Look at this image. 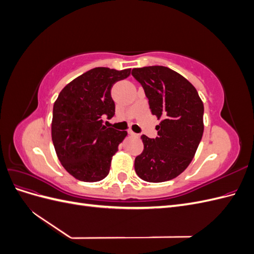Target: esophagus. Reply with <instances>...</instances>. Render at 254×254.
Segmentation results:
<instances>
[{
  "mask_svg": "<svg viewBox=\"0 0 254 254\" xmlns=\"http://www.w3.org/2000/svg\"><path fill=\"white\" fill-rule=\"evenodd\" d=\"M128 134L129 135H132V136H137V134L136 133H134L132 130H128Z\"/></svg>",
  "mask_w": 254,
  "mask_h": 254,
  "instance_id": "1",
  "label": "esophagus"
}]
</instances>
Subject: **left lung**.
Here are the masks:
<instances>
[{
	"label": "left lung",
	"mask_w": 254,
	"mask_h": 254,
	"mask_svg": "<svg viewBox=\"0 0 254 254\" xmlns=\"http://www.w3.org/2000/svg\"><path fill=\"white\" fill-rule=\"evenodd\" d=\"M161 123L158 136L142 135L143 152L134 160L141 179L164 182L179 176L193 160L203 133V104L195 87L182 75L162 65L133 68Z\"/></svg>",
	"instance_id": "obj_1"
}]
</instances>
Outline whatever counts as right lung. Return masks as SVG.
<instances>
[{
	"mask_svg": "<svg viewBox=\"0 0 254 254\" xmlns=\"http://www.w3.org/2000/svg\"><path fill=\"white\" fill-rule=\"evenodd\" d=\"M130 71L92 68L67 83L54 104L53 144L61 164L74 178L96 182L108 176L111 159L127 131L107 128L103 119L114 115L111 88Z\"/></svg>",
	"mask_w": 254,
	"mask_h": 254,
	"instance_id": "right-lung-1",
	"label": "right lung"
}]
</instances>
